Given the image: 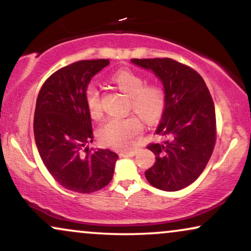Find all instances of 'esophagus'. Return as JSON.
I'll return each mask as SVG.
<instances>
[{"label":"esophagus","instance_id":"1","mask_svg":"<svg viewBox=\"0 0 251 251\" xmlns=\"http://www.w3.org/2000/svg\"><path fill=\"white\" fill-rule=\"evenodd\" d=\"M123 154L126 156H135L137 152L136 151H123Z\"/></svg>","mask_w":251,"mask_h":251}]
</instances>
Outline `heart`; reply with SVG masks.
<instances>
[{
	"label": "heart",
	"instance_id": "1",
	"mask_svg": "<svg viewBox=\"0 0 251 251\" xmlns=\"http://www.w3.org/2000/svg\"><path fill=\"white\" fill-rule=\"evenodd\" d=\"M112 81L129 95L130 107L149 122H154L162 115L166 106V94L159 84H145L143 75L130 70L118 71L112 76ZM85 102L92 118L101 114L100 95L98 89L89 85L85 91ZM143 129V123L135 114L129 116H114L108 119L98 131L100 142L115 149L131 146L133 139Z\"/></svg>",
	"mask_w": 251,
	"mask_h": 251
}]
</instances>
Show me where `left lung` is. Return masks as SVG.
Returning a JSON list of instances; mask_svg holds the SVG:
<instances>
[{
  "instance_id": "left-lung-1",
  "label": "left lung",
  "mask_w": 251,
  "mask_h": 251,
  "mask_svg": "<svg viewBox=\"0 0 251 251\" xmlns=\"http://www.w3.org/2000/svg\"><path fill=\"white\" fill-rule=\"evenodd\" d=\"M162 82L166 106L155 133L164 140L147 149L155 163L145 171L147 181L175 192L191 185L207 166L216 143L215 105L201 75L170 58L131 59Z\"/></svg>"
}]
</instances>
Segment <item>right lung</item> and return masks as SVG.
I'll list each match as a JSON object with an SVG mask.
<instances>
[{
	"mask_svg": "<svg viewBox=\"0 0 251 251\" xmlns=\"http://www.w3.org/2000/svg\"><path fill=\"white\" fill-rule=\"evenodd\" d=\"M108 59L81 60L60 68L41 88L34 113V138L48 171L77 193L101 190L112 180L119 155L89 149L94 140L85 102L89 82Z\"/></svg>",
	"mask_w": 251,
	"mask_h": 251,
	"instance_id": "1",
	"label": "right lung"
}]
</instances>
